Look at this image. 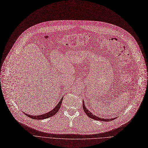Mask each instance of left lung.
I'll list each match as a JSON object with an SVG mask.
<instances>
[{
    "label": "left lung",
    "mask_w": 148,
    "mask_h": 148,
    "mask_svg": "<svg viewBox=\"0 0 148 148\" xmlns=\"http://www.w3.org/2000/svg\"><path fill=\"white\" fill-rule=\"evenodd\" d=\"M82 107H83V109H84V112H85V113L91 119H94V120H96V121H103V122H110V121H111L112 120H114L115 119H116L117 117H114V118H111V119H104V118H101V117H97L96 116H95V114H93L91 112L86 108V105H84V102L83 101V104H82Z\"/></svg>",
    "instance_id": "8db88e82"
}]
</instances>
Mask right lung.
Wrapping results in <instances>:
<instances>
[{
  "mask_svg": "<svg viewBox=\"0 0 148 148\" xmlns=\"http://www.w3.org/2000/svg\"><path fill=\"white\" fill-rule=\"evenodd\" d=\"M62 99H63V97L61 98V100L60 101V102H58V103L57 105V106H56L53 110H52L51 111H50L49 112H46V113L44 114H41V115H37V116H32V115H29V114H27V113H24L25 114V115H26L27 116L29 117L30 118L34 119H36V120H41V119H47L49 117H51L53 116H54L57 112L58 111V110H60V107H61V105L62 103Z\"/></svg>",
  "mask_w": 148,
  "mask_h": 148,
  "instance_id": "obj_1",
  "label": "right lung"
}]
</instances>
